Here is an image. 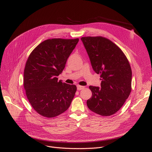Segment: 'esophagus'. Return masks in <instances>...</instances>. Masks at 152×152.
<instances>
[{
  "instance_id": "obj_1",
  "label": "esophagus",
  "mask_w": 152,
  "mask_h": 152,
  "mask_svg": "<svg viewBox=\"0 0 152 152\" xmlns=\"http://www.w3.org/2000/svg\"><path fill=\"white\" fill-rule=\"evenodd\" d=\"M84 88V86H77V89L78 91H81L82 89H83Z\"/></svg>"
}]
</instances>
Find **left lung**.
<instances>
[{"instance_id": "8db88e82", "label": "left lung", "mask_w": 152, "mask_h": 152, "mask_svg": "<svg viewBox=\"0 0 152 152\" xmlns=\"http://www.w3.org/2000/svg\"><path fill=\"white\" fill-rule=\"evenodd\" d=\"M94 71L100 75L101 88L89 86L92 97L87 105L103 116L116 113L131 92L132 70L121 49L110 39L102 36L81 37Z\"/></svg>"}]
</instances>
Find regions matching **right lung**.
Returning <instances> with one entry per match:
<instances>
[{
    "label": "right lung",
    "mask_w": 152,
    "mask_h": 152,
    "mask_svg": "<svg viewBox=\"0 0 152 152\" xmlns=\"http://www.w3.org/2000/svg\"><path fill=\"white\" fill-rule=\"evenodd\" d=\"M79 39L53 38L31 52L24 70V88L32 107L42 116L53 118L69 107L76 86L62 83L57 76L65 67Z\"/></svg>",
    "instance_id": "1"
}]
</instances>
